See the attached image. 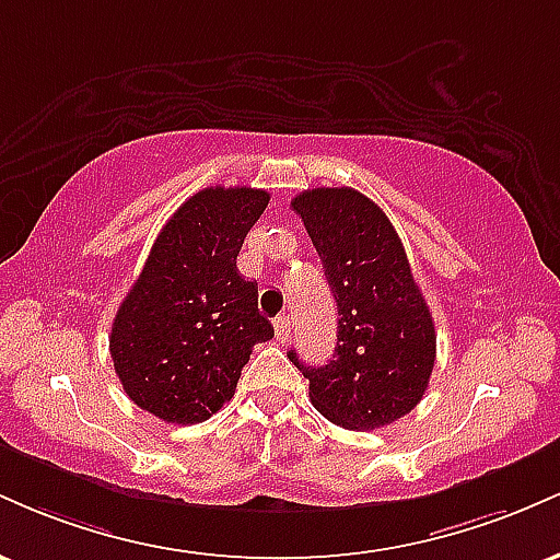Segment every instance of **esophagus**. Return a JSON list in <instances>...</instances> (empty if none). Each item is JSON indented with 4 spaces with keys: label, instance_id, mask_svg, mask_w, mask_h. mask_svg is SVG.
Returning a JSON list of instances; mask_svg holds the SVG:
<instances>
[{
    "label": "esophagus",
    "instance_id": "1",
    "mask_svg": "<svg viewBox=\"0 0 560 560\" xmlns=\"http://www.w3.org/2000/svg\"><path fill=\"white\" fill-rule=\"evenodd\" d=\"M273 331H276V339H279V342H287L289 331H292V320H289V316L276 318L273 320Z\"/></svg>",
    "mask_w": 560,
    "mask_h": 560
}]
</instances>
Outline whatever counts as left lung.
I'll use <instances>...</instances> for the list:
<instances>
[{"mask_svg": "<svg viewBox=\"0 0 560 560\" xmlns=\"http://www.w3.org/2000/svg\"><path fill=\"white\" fill-rule=\"evenodd\" d=\"M324 262L339 324L334 361H289L311 382V402L345 429L395 423L429 387L436 334L408 255L384 210L350 186H320L292 199Z\"/></svg>", "mask_w": 560, "mask_h": 560, "instance_id": "obj_1", "label": "left lung"}]
</instances>
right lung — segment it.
I'll use <instances>...</instances> for the list:
<instances>
[{
  "label": "right lung",
  "instance_id": "add662e5",
  "mask_svg": "<svg viewBox=\"0 0 560 560\" xmlns=\"http://www.w3.org/2000/svg\"><path fill=\"white\" fill-rule=\"evenodd\" d=\"M268 191L208 186L158 234L110 331L126 395L168 423L208 421L234 397L253 347L273 337L258 284L236 271Z\"/></svg>",
  "mask_w": 560,
  "mask_h": 560
}]
</instances>
